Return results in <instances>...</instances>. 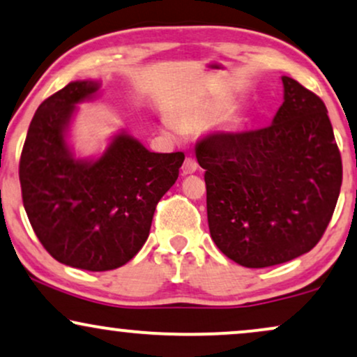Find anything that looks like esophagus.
Here are the masks:
<instances>
[{
	"instance_id": "esophagus-1",
	"label": "esophagus",
	"mask_w": 357,
	"mask_h": 357,
	"mask_svg": "<svg viewBox=\"0 0 357 357\" xmlns=\"http://www.w3.org/2000/svg\"><path fill=\"white\" fill-rule=\"evenodd\" d=\"M196 169H197V161L194 160L192 156H188L183 165V174H192L196 173Z\"/></svg>"
}]
</instances>
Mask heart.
I'll return each mask as SVG.
<instances>
[{"label":"heart","instance_id":"b5f03b06","mask_svg":"<svg viewBox=\"0 0 357 357\" xmlns=\"http://www.w3.org/2000/svg\"><path fill=\"white\" fill-rule=\"evenodd\" d=\"M225 107H227V103L224 100H212L211 103H206L204 107L194 108V110L188 112L186 120L192 125L211 123L212 120H215L220 114H222Z\"/></svg>","mask_w":357,"mask_h":357}]
</instances>
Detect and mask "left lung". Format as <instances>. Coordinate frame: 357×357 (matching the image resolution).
<instances>
[{
	"label": "left lung",
	"instance_id": "obj_1",
	"mask_svg": "<svg viewBox=\"0 0 357 357\" xmlns=\"http://www.w3.org/2000/svg\"><path fill=\"white\" fill-rule=\"evenodd\" d=\"M285 100L272 125L201 138L207 222L225 257L247 268L285 264L313 249L335 212L341 153L324 102L282 77Z\"/></svg>",
	"mask_w": 357,
	"mask_h": 357
}]
</instances>
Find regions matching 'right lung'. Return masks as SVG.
Segmentation results:
<instances>
[{"instance_id": "1", "label": "right lung", "mask_w": 357, "mask_h": 357, "mask_svg": "<svg viewBox=\"0 0 357 357\" xmlns=\"http://www.w3.org/2000/svg\"><path fill=\"white\" fill-rule=\"evenodd\" d=\"M100 84L70 82L40 103L21 151L22 204L43 247L90 272L119 268L150 236L156 204L173 186L184 153H151L121 133L97 161L74 160L66 130L75 103Z\"/></svg>"}]
</instances>
